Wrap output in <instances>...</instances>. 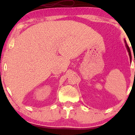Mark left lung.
<instances>
[{"label":"left lung","instance_id":"8db88e82","mask_svg":"<svg viewBox=\"0 0 135 135\" xmlns=\"http://www.w3.org/2000/svg\"><path fill=\"white\" fill-rule=\"evenodd\" d=\"M125 45H126L127 51H128V52L129 56H130V60H131V59H132V54H131L130 49V48H129V47L128 46V45H127V42H126V40H125Z\"/></svg>","mask_w":135,"mask_h":135}]
</instances>
